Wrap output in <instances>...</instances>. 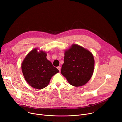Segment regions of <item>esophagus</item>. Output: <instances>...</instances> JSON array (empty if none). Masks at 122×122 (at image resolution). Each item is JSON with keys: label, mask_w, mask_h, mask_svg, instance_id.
Listing matches in <instances>:
<instances>
[{"label": "esophagus", "mask_w": 122, "mask_h": 122, "mask_svg": "<svg viewBox=\"0 0 122 122\" xmlns=\"http://www.w3.org/2000/svg\"><path fill=\"white\" fill-rule=\"evenodd\" d=\"M57 68L58 69V70L59 71H60V70H61V67H60V66H58V67H57Z\"/></svg>", "instance_id": "obj_1"}]
</instances>
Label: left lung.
Wrapping results in <instances>:
<instances>
[{
    "mask_svg": "<svg viewBox=\"0 0 122 122\" xmlns=\"http://www.w3.org/2000/svg\"><path fill=\"white\" fill-rule=\"evenodd\" d=\"M94 66L92 53L77 44H73L71 48L65 51L61 73L70 85L80 86L91 79Z\"/></svg>",
    "mask_w": 122,
    "mask_h": 122,
    "instance_id": "1",
    "label": "left lung"
}]
</instances>
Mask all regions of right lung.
Instances as JSON below:
<instances>
[{"label":"right lung","mask_w":122,"mask_h":122,"mask_svg":"<svg viewBox=\"0 0 122 122\" xmlns=\"http://www.w3.org/2000/svg\"><path fill=\"white\" fill-rule=\"evenodd\" d=\"M46 53L34 49L25 57L22 64L25 79L31 86L42 89L47 86L51 77L59 70L46 58Z\"/></svg>","instance_id":"1"}]
</instances>
